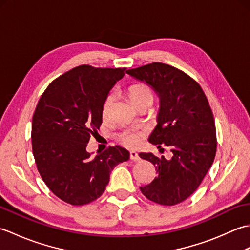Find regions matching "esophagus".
<instances>
[{
	"instance_id": "34e87169",
	"label": "esophagus",
	"mask_w": 250,
	"mask_h": 250,
	"mask_svg": "<svg viewBox=\"0 0 250 250\" xmlns=\"http://www.w3.org/2000/svg\"><path fill=\"white\" fill-rule=\"evenodd\" d=\"M130 159L131 160H133V161H139L140 160V156H139V153H137L136 151H130Z\"/></svg>"
}]
</instances>
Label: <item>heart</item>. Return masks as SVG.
Segmentation results:
<instances>
[{
	"instance_id": "obj_1",
	"label": "heart",
	"mask_w": 250,
	"mask_h": 250,
	"mask_svg": "<svg viewBox=\"0 0 250 250\" xmlns=\"http://www.w3.org/2000/svg\"><path fill=\"white\" fill-rule=\"evenodd\" d=\"M129 97H130L132 102L136 104V103L141 102V101L146 100V99L152 100L153 93H152L151 88L148 86V84L136 83L129 88ZM113 101H114V98L111 94L107 95V97L105 98L103 105H102L103 118H107L108 117L111 104H113ZM143 136H144V133H143L142 131H125L124 133L121 134V139H122V142H124L126 146L135 147L137 145H140Z\"/></svg>"
}]
</instances>
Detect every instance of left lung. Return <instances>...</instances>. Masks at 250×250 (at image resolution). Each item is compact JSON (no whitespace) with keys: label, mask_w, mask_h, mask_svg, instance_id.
<instances>
[{"label":"left lung","mask_w":250,"mask_h":250,"mask_svg":"<svg viewBox=\"0 0 250 250\" xmlns=\"http://www.w3.org/2000/svg\"><path fill=\"white\" fill-rule=\"evenodd\" d=\"M126 73L158 93L160 110L149 142L159 148L169 147L173 152L171 160L151 152L140 153L155 166L158 175L140 189L157 204L182 203L198 189L215 159L216 126L208 100L192 77L172 65L153 62Z\"/></svg>","instance_id":"8db88e82"}]
</instances>
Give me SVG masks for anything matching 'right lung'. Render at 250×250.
Masks as SVG:
<instances>
[{"label": "right lung", "instance_id": "add662e5", "mask_svg": "<svg viewBox=\"0 0 250 250\" xmlns=\"http://www.w3.org/2000/svg\"><path fill=\"white\" fill-rule=\"evenodd\" d=\"M125 67L79 65L52 81L32 119V149L42 179L58 198L71 205L91 203L103 194L109 173L129 159L120 146L94 158L86 150L102 124V105Z\"/></svg>", "mask_w": 250, "mask_h": 250}]
</instances>
